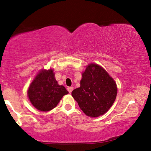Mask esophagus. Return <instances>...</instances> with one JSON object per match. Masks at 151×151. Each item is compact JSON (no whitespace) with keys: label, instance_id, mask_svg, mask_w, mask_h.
<instances>
[{"label":"esophagus","instance_id":"esophagus-1","mask_svg":"<svg viewBox=\"0 0 151 151\" xmlns=\"http://www.w3.org/2000/svg\"><path fill=\"white\" fill-rule=\"evenodd\" d=\"M67 90H68V93H70L71 92H72V91H73V86H70V87H68V88H67Z\"/></svg>","mask_w":151,"mask_h":151}]
</instances>
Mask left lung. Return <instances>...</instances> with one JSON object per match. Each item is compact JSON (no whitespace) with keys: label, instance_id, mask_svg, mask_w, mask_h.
Listing matches in <instances>:
<instances>
[{"label":"left lung","instance_id":"left-lung-1","mask_svg":"<svg viewBox=\"0 0 151 151\" xmlns=\"http://www.w3.org/2000/svg\"><path fill=\"white\" fill-rule=\"evenodd\" d=\"M81 86L72 96L86 115L97 117L109 111L116 99L117 87L108 73L96 64H91L83 73Z\"/></svg>","mask_w":151,"mask_h":151}]
</instances>
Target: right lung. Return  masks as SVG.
I'll return each instance as SVG.
<instances>
[{"label":"right lung","instance_id":"1","mask_svg":"<svg viewBox=\"0 0 151 151\" xmlns=\"http://www.w3.org/2000/svg\"><path fill=\"white\" fill-rule=\"evenodd\" d=\"M68 92L58 85L53 70H42L36 76L28 90V96L36 109L49 111L57 106L60 99Z\"/></svg>","mask_w":151,"mask_h":151}]
</instances>
